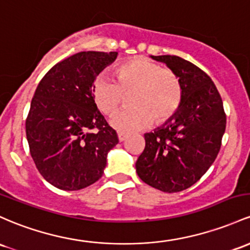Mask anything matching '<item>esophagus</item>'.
<instances>
[{
    "instance_id": "obj_1",
    "label": "esophagus",
    "mask_w": 250,
    "mask_h": 250,
    "mask_svg": "<svg viewBox=\"0 0 250 250\" xmlns=\"http://www.w3.org/2000/svg\"><path fill=\"white\" fill-rule=\"evenodd\" d=\"M117 136H119V141H120V142H123V141H125V139L128 138V136L125 135V134H122V133H119V134H117Z\"/></svg>"
}]
</instances>
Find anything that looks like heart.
<instances>
[{
  "label": "heart",
  "mask_w": 250,
  "mask_h": 250,
  "mask_svg": "<svg viewBox=\"0 0 250 250\" xmlns=\"http://www.w3.org/2000/svg\"><path fill=\"white\" fill-rule=\"evenodd\" d=\"M117 82L106 76L96 78L92 97L103 114L111 115L131 96L130 110L112 115L110 125L121 133L129 134L169 122L183 103L184 87L180 77L171 68L158 62L135 57L116 68Z\"/></svg>",
  "instance_id": "1"
}]
</instances>
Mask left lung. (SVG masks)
Returning a JSON list of instances; mask_svg holds the SVG:
<instances>
[{
  "label": "left lung",
  "instance_id": "obj_1",
  "mask_svg": "<svg viewBox=\"0 0 250 250\" xmlns=\"http://www.w3.org/2000/svg\"><path fill=\"white\" fill-rule=\"evenodd\" d=\"M180 77L183 103L169 122L145 134L135 167L142 182L163 192L186 190L210 168L221 149L227 116L221 95L204 71L177 56H150Z\"/></svg>",
  "mask_w": 250,
  "mask_h": 250
}]
</instances>
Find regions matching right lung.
I'll return each instance as SVG.
<instances>
[{"label": "right lung", "instance_id": "1", "mask_svg": "<svg viewBox=\"0 0 250 250\" xmlns=\"http://www.w3.org/2000/svg\"><path fill=\"white\" fill-rule=\"evenodd\" d=\"M117 52H79L41 79L26 120L29 152L40 174L60 190L77 191L102 177L117 134L97 109L96 77Z\"/></svg>", "mask_w": 250, "mask_h": 250}]
</instances>
